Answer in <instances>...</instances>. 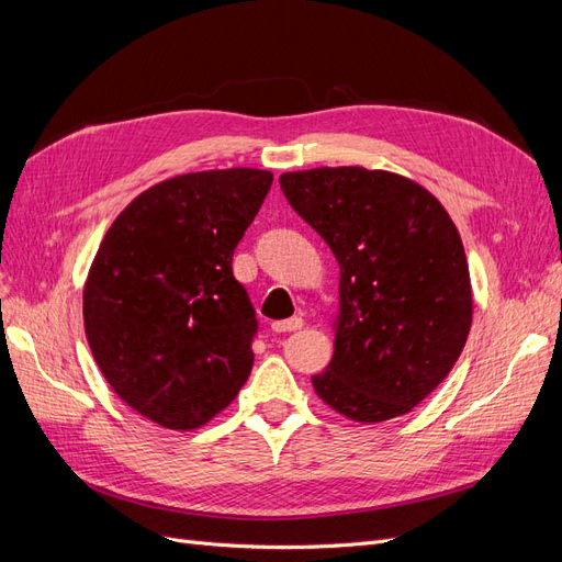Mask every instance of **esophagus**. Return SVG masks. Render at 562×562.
<instances>
[{
	"label": "esophagus",
	"instance_id": "esophagus-1",
	"mask_svg": "<svg viewBox=\"0 0 562 562\" xmlns=\"http://www.w3.org/2000/svg\"><path fill=\"white\" fill-rule=\"evenodd\" d=\"M304 326V321L300 316H293V318H285V321H274L271 323V330L274 333H293V330H300Z\"/></svg>",
	"mask_w": 562,
	"mask_h": 562
}]
</instances>
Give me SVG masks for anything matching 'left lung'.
Wrapping results in <instances>:
<instances>
[{
  "label": "left lung",
  "instance_id": "8db88e82",
  "mask_svg": "<svg viewBox=\"0 0 562 562\" xmlns=\"http://www.w3.org/2000/svg\"><path fill=\"white\" fill-rule=\"evenodd\" d=\"M339 265L335 351L312 378L337 415L411 413L448 378L473 318L467 252L448 211L411 178L321 166L279 178Z\"/></svg>",
  "mask_w": 562,
  "mask_h": 562
}]
</instances>
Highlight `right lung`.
Masks as SVG:
<instances>
[{"label": "right lung", "mask_w": 562, "mask_h": 562, "mask_svg": "<svg viewBox=\"0 0 562 562\" xmlns=\"http://www.w3.org/2000/svg\"><path fill=\"white\" fill-rule=\"evenodd\" d=\"M260 168L151 184L116 215L83 283V330L114 394L164 429L192 431L252 368L255 312L232 255L271 187Z\"/></svg>", "instance_id": "obj_1"}]
</instances>
